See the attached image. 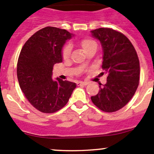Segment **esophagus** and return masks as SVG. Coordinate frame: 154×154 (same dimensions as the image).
I'll return each instance as SVG.
<instances>
[{"mask_svg":"<svg viewBox=\"0 0 154 154\" xmlns=\"http://www.w3.org/2000/svg\"><path fill=\"white\" fill-rule=\"evenodd\" d=\"M88 84V82H77V85H87Z\"/></svg>","mask_w":154,"mask_h":154,"instance_id":"obj_1","label":"esophagus"}]
</instances>
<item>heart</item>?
<instances>
[{"label":"heart","mask_w":154,"mask_h":154,"mask_svg":"<svg viewBox=\"0 0 154 154\" xmlns=\"http://www.w3.org/2000/svg\"><path fill=\"white\" fill-rule=\"evenodd\" d=\"M94 44H96L94 41L91 40V39H88V38L83 39V40L81 42V45L85 51H86L89 47L94 45ZM70 51H71V46H70V45H69V44L68 45H66L65 46H64V48H63V51H62V55L63 57V58L69 57V54H70Z\"/></svg>","instance_id":"b5f03b06"}]
</instances>
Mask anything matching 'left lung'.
<instances>
[{
    "mask_svg": "<svg viewBox=\"0 0 154 154\" xmlns=\"http://www.w3.org/2000/svg\"><path fill=\"white\" fill-rule=\"evenodd\" d=\"M103 50L102 68L107 74L105 85L92 96L94 104L101 110L112 112L125 106L134 96L140 79V64L132 44L121 32L108 28L91 31Z\"/></svg>",
    "mask_w": 154,
    "mask_h": 154,
    "instance_id": "8db88e82",
    "label": "left lung"
}]
</instances>
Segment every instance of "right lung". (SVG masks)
<instances>
[{
    "instance_id": "right-lung-1",
    "label": "right lung",
    "mask_w": 154,
    "mask_h": 154,
    "mask_svg": "<svg viewBox=\"0 0 154 154\" xmlns=\"http://www.w3.org/2000/svg\"><path fill=\"white\" fill-rule=\"evenodd\" d=\"M72 36L66 29L48 26L35 32L22 48L17 63L19 84L29 103L41 112L62 109L76 88L74 82L52 79L53 66L63 61V48Z\"/></svg>"
}]
</instances>
